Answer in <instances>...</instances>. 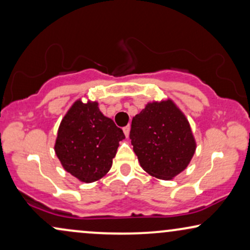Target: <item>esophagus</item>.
<instances>
[{
  "label": "esophagus",
  "instance_id": "34e87169",
  "mask_svg": "<svg viewBox=\"0 0 250 250\" xmlns=\"http://www.w3.org/2000/svg\"><path fill=\"white\" fill-rule=\"evenodd\" d=\"M129 131H130V125H125V127H123V132H125V135L129 136Z\"/></svg>",
  "mask_w": 250,
  "mask_h": 250
}]
</instances>
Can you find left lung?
I'll use <instances>...</instances> for the list:
<instances>
[{"mask_svg":"<svg viewBox=\"0 0 250 250\" xmlns=\"http://www.w3.org/2000/svg\"><path fill=\"white\" fill-rule=\"evenodd\" d=\"M129 137L141 166L158 179L174 178L195 153L189 122L172 100L147 104L132 118Z\"/></svg>","mask_w":250,"mask_h":250,"instance_id":"obj_1","label":"left lung"}]
</instances>
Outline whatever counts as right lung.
Here are the masks:
<instances>
[{
  "mask_svg": "<svg viewBox=\"0 0 250 250\" xmlns=\"http://www.w3.org/2000/svg\"><path fill=\"white\" fill-rule=\"evenodd\" d=\"M123 138L122 129L103 115L97 103L78 100L61 121L55 153L67 172L90 183L110 169Z\"/></svg>",
  "mask_w": 250,
  "mask_h": 250,
  "instance_id": "add662e5",
  "label": "right lung"
}]
</instances>
